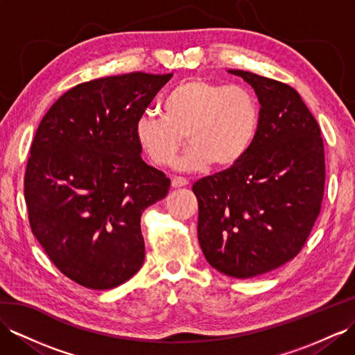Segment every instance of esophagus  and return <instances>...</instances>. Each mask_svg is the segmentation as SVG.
<instances>
[{
    "label": "esophagus",
    "instance_id": "1",
    "mask_svg": "<svg viewBox=\"0 0 355 355\" xmlns=\"http://www.w3.org/2000/svg\"><path fill=\"white\" fill-rule=\"evenodd\" d=\"M189 184V181L186 180V178H183V177H175V178H172V187H183V186H187Z\"/></svg>",
    "mask_w": 355,
    "mask_h": 355
}]
</instances>
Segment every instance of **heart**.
<instances>
[{"mask_svg": "<svg viewBox=\"0 0 355 355\" xmlns=\"http://www.w3.org/2000/svg\"><path fill=\"white\" fill-rule=\"evenodd\" d=\"M162 114L144 112L135 121V139L153 165L168 166L183 144L189 150L175 169L196 172L214 163L231 168L246 156L259 125V107L249 89L202 78L181 80L163 97Z\"/></svg>", "mask_w": 355, "mask_h": 355, "instance_id": "1", "label": "heart"}]
</instances>
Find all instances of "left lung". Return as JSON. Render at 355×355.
Here are the masks:
<instances>
[{"label": "left lung", "instance_id": "left-lung-1", "mask_svg": "<svg viewBox=\"0 0 355 355\" xmlns=\"http://www.w3.org/2000/svg\"><path fill=\"white\" fill-rule=\"evenodd\" d=\"M258 97L259 125L237 165L198 180V240L226 276L249 279L293 259L321 210L325 162L321 130L294 88L228 70Z\"/></svg>", "mask_w": 355, "mask_h": 355}]
</instances>
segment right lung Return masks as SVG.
Returning <instances> with one entry per match:
<instances>
[{
  "label": "right lung",
  "mask_w": 355,
  "mask_h": 355,
  "mask_svg": "<svg viewBox=\"0 0 355 355\" xmlns=\"http://www.w3.org/2000/svg\"><path fill=\"white\" fill-rule=\"evenodd\" d=\"M171 76L135 71L79 84L35 132L24 181L31 231L85 288H115L144 264L141 216L171 180L142 160L133 129Z\"/></svg>",
  "instance_id": "obj_1"
}]
</instances>
